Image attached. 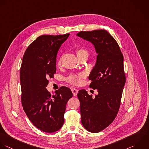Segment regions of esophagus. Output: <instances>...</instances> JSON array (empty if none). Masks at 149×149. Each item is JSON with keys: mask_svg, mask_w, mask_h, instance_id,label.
Wrapping results in <instances>:
<instances>
[{"mask_svg": "<svg viewBox=\"0 0 149 149\" xmlns=\"http://www.w3.org/2000/svg\"><path fill=\"white\" fill-rule=\"evenodd\" d=\"M71 91H72V93H73L74 96H76L77 93H78V90L75 89V88H72L71 89Z\"/></svg>", "mask_w": 149, "mask_h": 149, "instance_id": "1", "label": "esophagus"}]
</instances>
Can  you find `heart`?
<instances>
[{
  "label": "heart",
  "mask_w": 149,
  "mask_h": 149,
  "mask_svg": "<svg viewBox=\"0 0 149 149\" xmlns=\"http://www.w3.org/2000/svg\"><path fill=\"white\" fill-rule=\"evenodd\" d=\"M76 54L79 60L82 59L84 57H88L89 56V52L84 49V48H78L76 49ZM61 59H60L57 65L58 66L61 65ZM85 77V75L84 73H79L78 74H71L68 75L66 78L65 81L73 85H79L82 82V79Z\"/></svg>",
  "instance_id": "obj_1"
}]
</instances>
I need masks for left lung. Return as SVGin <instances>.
Listing matches in <instances>:
<instances>
[{"label": "left lung", "mask_w": 149, "mask_h": 149, "mask_svg": "<svg viewBox=\"0 0 149 149\" xmlns=\"http://www.w3.org/2000/svg\"><path fill=\"white\" fill-rule=\"evenodd\" d=\"M77 36L92 42L98 53L89 78V87L97 89L98 94L93 97L84 89L77 94L83 126L98 133L109 126L118 113L126 81L124 57L117 41L104 29L81 31Z\"/></svg>", "instance_id": "left-lung-1"}]
</instances>
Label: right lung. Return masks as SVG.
Here are the masks:
<instances>
[{
    "mask_svg": "<svg viewBox=\"0 0 149 149\" xmlns=\"http://www.w3.org/2000/svg\"><path fill=\"white\" fill-rule=\"evenodd\" d=\"M70 33L41 35L26 49L20 68L21 103L31 122L39 130L52 133L63 126L66 104L73 96L61 86L51 95L46 87L56 74L57 52Z\"/></svg>",
    "mask_w": 149,
    "mask_h": 149,
    "instance_id": "add662e5",
    "label": "right lung"
}]
</instances>
